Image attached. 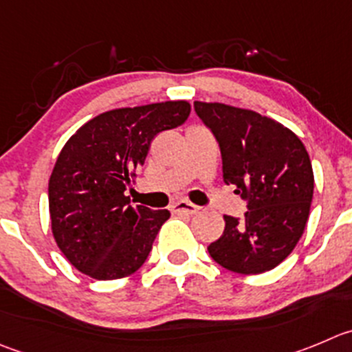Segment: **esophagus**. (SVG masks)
Instances as JSON below:
<instances>
[{
    "label": "esophagus",
    "instance_id": "obj_1",
    "mask_svg": "<svg viewBox=\"0 0 352 352\" xmlns=\"http://www.w3.org/2000/svg\"><path fill=\"white\" fill-rule=\"evenodd\" d=\"M170 210L178 214H195L197 210H199V207H197L195 204L188 202V200H178L176 204H173Z\"/></svg>",
    "mask_w": 352,
    "mask_h": 352
}]
</instances>
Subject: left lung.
Masks as SVG:
<instances>
[{"label":"left lung","instance_id":"8db88e82","mask_svg":"<svg viewBox=\"0 0 352 352\" xmlns=\"http://www.w3.org/2000/svg\"><path fill=\"white\" fill-rule=\"evenodd\" d=\"M195 112L216 136L223 179L247 200L243 219L224 216V232L207 247L226 270L259 274L278 266L306 230L314 174L299 136L249 109L195 102Z\"/></svg>","mask_w":352,"mask_h":352}]
</instances>
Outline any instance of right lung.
<instances>
[{
	"label": "right lung",
	"instance_id": "1",
	"mask_svg": "<svg viewBox=\"0 0 352 352\" xmlns=\"http://www.w3.org/2000/svg\"><path fill=\"white\" fill-rule=\"evenodd\" d=\"M190 110L185 100L113 109L67 140L50 176V219L56 245L81 273L117 280L143 266L170 214L129 206L126 190L152 140L178 128Z\"/></svg>",
	"mask_w": 352,
	"mask_h": 352
}]
</instances>
